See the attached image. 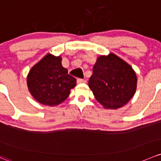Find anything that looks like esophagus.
<instances>
[{
    "label": "esophagus",
    "instance_id": "esophagus-1",
    "mask_svg": "<svg viewBox=\"0 0 161 161\" xmlns=\"http://www.w3.org/2000/svg\"><path fill=\"white\" fill-rule=\"evenodd\" d=\"M86 80H84V79H77V83H83V82H85Z\"/></svg>",
    "mask_w": 161,
    "mask_h": 161
}]
</instances>
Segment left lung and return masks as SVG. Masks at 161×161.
Returning a JSON list of instances; mask_svg holds the SVG:
<instances>
[{
  "instance_id": "obj_1",
  "label": "left lung",
  "mask_w": 161,
  "mask_h": 161,
  "mask_svg": "<svg viewBox=\"0 0 161 161\" xmlns=\"http://www.w3.org/2000/svg\"><path fill=\"white\" fill-rule=\"evenodd\" d=\"M89 86L95 98L105 108L116 109L127 104L135 94L136 74L116 55L98 57L93 68Z\"/></svg>"
}]
</instances>
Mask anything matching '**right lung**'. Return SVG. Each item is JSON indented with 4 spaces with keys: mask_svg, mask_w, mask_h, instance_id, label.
<instances>
[{
    "mask_svg": "<svg viewBox=\"0 0 161 161\" xmlns=\"http://www.w3.org/2000/svg\"><path fill=\"white\" fill-rule=\"evenodd\" d=\"M75 86L76 79L62 66L60 57L51 54H47L34 65L27 76V86L31 95L45 105L60 104Z\"/></svg>",
    "mask_w": 161,
    "mask_h": 161,
    "instance_id": "obj_1",
    "label": "right lung"
}]
</instances>
